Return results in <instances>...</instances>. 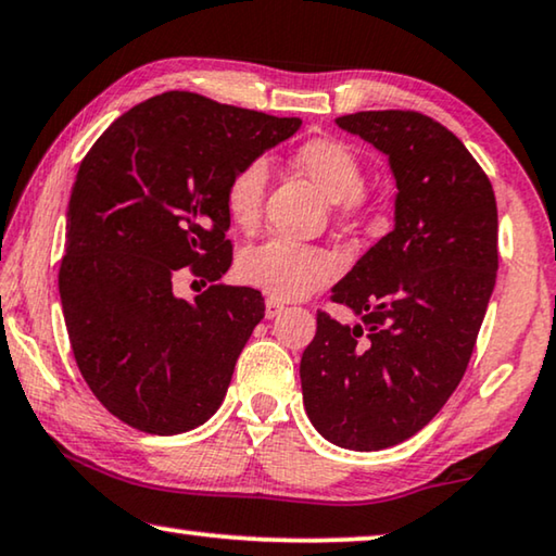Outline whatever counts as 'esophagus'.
I'll list each match as a JSON object with an SVG mask.
<instances>
[{"instance_id":"34e87169","label":"esophagus","mask_w":556,"mask_h":556,"mask_svg":"<svg viewBox=\"0 0 556 556\" xmlns=\"http://www.w3.org/2000/svg\"><path fill=\"white\" fill-rule=\"evenodd\" d=\"M281 312H285V304H281V302H277V300H267V302H264V315H267V319L279 317Z\"/></svg>"}]
</instances>
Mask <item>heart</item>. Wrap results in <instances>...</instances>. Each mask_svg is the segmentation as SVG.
<instances>
[{"label": "heart", "instance_id": "obj_1", "mask_svg": "<svg viewBox=\"0 0 556 556\" xmlns=\"http://www.w3.org/2000/svg\"><path fill=\"white\" fill-rule=\"evenodd\" d=\"M292 163L325 199L338 203L342 218H363L370 211L372 199L363 189V163L348 143L338 138H312L296 148ZM267 181L269 168L262 159L249 161L231 174L224 201L226 214L239 229H252L260 222ZM334 275L338 262L332 254L285 239L249 247L237 260V277L269 300H302L332 281Z\"/></svg>", "mask_w": 556, "mask_h": 556}]
</instances>
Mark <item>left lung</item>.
<instances>
[{
  "label": "left lung",
  "instance_id": "obj_1",
  "mask_svg": "<svg viewBox=\"0 0 556 556\" xmlns=\"http://www.w3.org/2000/svg\"><path fill=\"white\" fill-rule=\"evenodd\" d=\"M334 123L388 155L395 226L332 287L357 323L317 312L302 397L327 441L380 451L431 424L464 378L496 285V197L466 146L424 113Z\"/></svg>",
  "mask_w": 556,
  "mask_h": 556
}]
</instances>
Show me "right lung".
I'll list each match as a JSON object with an SVG mask.
<instances>
[{
  "instance_id": "add662e5",
  "label": "right lung",
  "mask_w": 556,
  "mask_h": 556,
  "mask_svg": "<svg viewBox=\"0 0 556 556\" xmlns=\"http://www.w3.org/2000/svg\"><path fill=\"white\" fill-rule=\"evenodd\" d=\"M300 118L170 90L123 113L77 170L60 300L92 395L138 431L176 435L214 416L264 317L231 267L226 184L300 130ZM189 266L210 287L175 296Z\"/></svg>"
}]
</instances>
